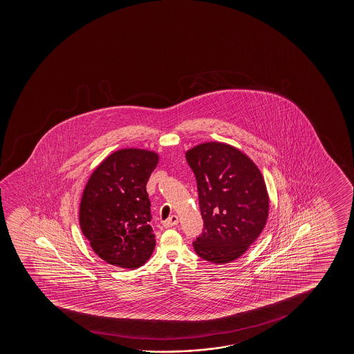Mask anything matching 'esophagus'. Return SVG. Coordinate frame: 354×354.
<instances>
[{"label": "esophagus", "instance_id": "obj_1", "mask_svg": "<svg viewBox=\"0 0 354 354\" xmlns=\"http://www.w3.org/2000/svg\"><path fill=\"white\" fill-rule=\"evenodd\" d=\"M178 223H179V218L176 215H171V216H169V218L163 221V226L165 228H169L173 227L175 225H178Z\"/></svg>", "mask_w": 354, "mask_h": 354}]
</instances>
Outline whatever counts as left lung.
Masks as SVG:
<instances>
[{"label": "left lung", "mask_w": 354, "mask_h": 354, "mask_svg": "<svg viewBox=\"0 0 354 354\" xmlns=\"http://www.w3.org/2000/svg\"><path fill=\"white\" fill-rule=\"evenodd\" d=\"M186 160L196 175L204 223L194 252L214 263L233 261L266 225L270 199L261 171L242 151L218 141L194 146Z\"/></svg>", "instance_id": "left-lung-1"}]
</instances>
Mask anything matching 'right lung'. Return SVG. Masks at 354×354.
<instances>
[{
	"instance_id": "1",
	"label": "right lung",
	"mask_w": 354,
	"mask_h": 354,
	"mask_svg": "<svg viewBox=\"0 0 354 354\" xmlns=\"http://www.w3.org/2000/svg\"><path fill=\"white\" fill-rule=\"evenodd\" d=\"M158 158L153 151L122 149L107 156L88 180L80 226L94 252L110 265L134 270L153 252L146 184Z\"/></svg>"
}]
</instances>
